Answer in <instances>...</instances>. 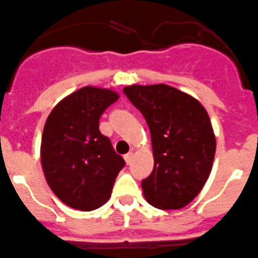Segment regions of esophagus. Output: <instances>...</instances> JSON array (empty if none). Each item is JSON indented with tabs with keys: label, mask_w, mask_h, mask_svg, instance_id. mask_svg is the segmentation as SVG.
Instances as JSON below:
<instances>
[{
	"label": "esophagus",
	"mask_w": 258,
	"mask_h": 258,
	"mask_svg": "<svg viewBox=\"0 0 258 258\" xmlns=\"http://www.w3.org/2000/svg\"><path fill=\"white\" fill-rule=\"evenodd\" d=\"M124 158H125V162H126V164L129 165L132 162V160H133V152L126 153V155L124 156Z\"/></svg>",
	"instance_id": "34e87169"
}]
</instances>
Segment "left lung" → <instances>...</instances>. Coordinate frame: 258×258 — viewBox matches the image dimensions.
<instances>
[{
    "label": "left lung",
    "mask_w": 258,
    "mask_h": 258,
    "mask_svg": "<svg viewBox=\"0 0 258 258\" xmlns=\"http://www.w3.org/2000/svg\"><path fill=\"white\" fill-rule=\"evenodd\" d=\"M124 93L150 127L155 166L142 180L146 200L161 210L186 206L203 188L214 162L216 141L206 110L165 84L131 86Z\"/></svg>",
    "instance_id": "left-lung-1"
}]
</instances>
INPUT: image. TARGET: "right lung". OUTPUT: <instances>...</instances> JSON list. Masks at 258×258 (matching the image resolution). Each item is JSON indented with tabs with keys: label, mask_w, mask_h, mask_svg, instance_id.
I'll list each match as a JSON object with an SVG mask.
<instances>
[{
	"label": "right lung",
	"mask_w": 258,
	"mask_h": 258,
	"mask_svg": "<svg viewBox=\"0 0 258 258\" xmlns=\"http://www.w3.org/2000/svg\"><path fill=\"white\" fill-rule=\"evenodd\" d=\"M117 98L110 89L84 87L47 117L41 145L44 176L52 192L73 209L102 206L125 166L110 138L100 132L101 115Z\"/></svg>",
	"instance_id": "obj_1"
}]
</instances>
